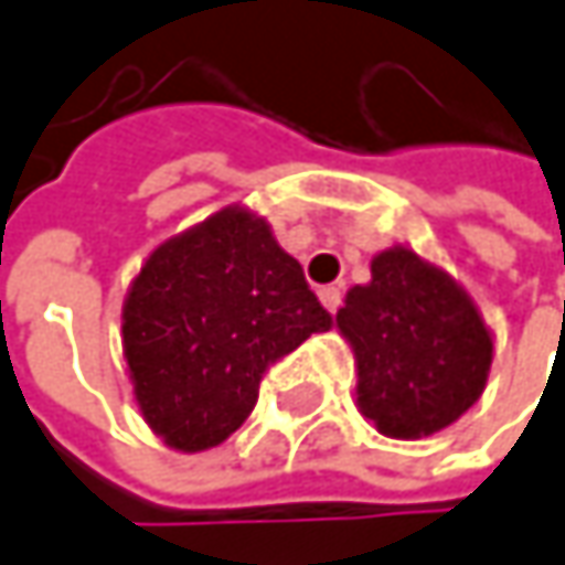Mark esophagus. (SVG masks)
Listing matches in <instances>:
<instances>
[{
	"label": "esophagus",
	"mask_w": 565,
	"mask_h": 565,
	"mask_svg": "<svg viewBox=\"0 0 565 565\" xmlns=\"http://www.w3.org/2000/svg\"><path fill=\"white\" fill-rule=\"evenodd\" d=\"M319 300H322V307L329 309V312H338L344 294H341V287H319Z\"/></svg>",
	"instance_id": "1"
}]
</instances>
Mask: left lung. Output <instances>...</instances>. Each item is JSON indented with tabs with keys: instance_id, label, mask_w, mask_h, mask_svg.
Segmentation results:
<instances>
[{
	"instance_id": "8db88e82",
	"label": "left lung",
	"mask_w": 565,
	"mask_h": 565,
	"mask_svg": "<svg viewBox=\"0 0 565 565\" xmlns=\"http://www.w3.org/2000/svg\"><path fill=\"white\" fill-rule=\"evenodd\" d=\"M351 287L338 329L356 356V405L382 436L420 439L475 405L493 341L471 297L411 249H385Z\"/></svg>"
}]
</instances>
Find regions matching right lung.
I'll use <instances>...</instances> for the list:
<instances>
[{"label": "right lung", "instance_id": "1", "mask_svg": "<svg viewBox=\"0 0 565 565\" xmlns=\"http://www.w3.org/2000/svg\"><path fill=\"white\" fill-rule=\"evenodd\" d=\"M329 329L300 262L243 209L158 246L122 307L136 402L180 452L224 443L253 414L268 366Z\"/></svg>", "mask_w": 565, "mask_h": 565}]
</instances>
